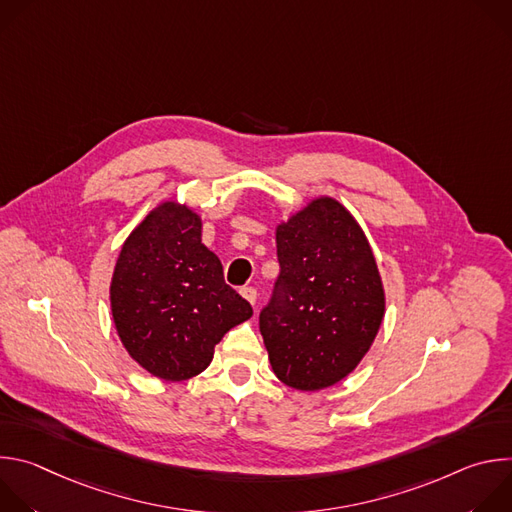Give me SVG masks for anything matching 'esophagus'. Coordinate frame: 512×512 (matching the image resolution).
Segmentation results:
<instances>
[{
    "label": "esophagus",
    "mask_w": 512,
    "mask_h": 512,
    "mask_svg": "<svg viewBox=\"0 0 512 512\" xmlns=\"http://www.w3.org/2000/svg\"><path fill=\"white\" fill-rule=\"evenodd\" d=\"M239 294H241L251 306H255V302H257V289H255V287H241Z\"/></svg>",
    "instance_id": "obj_1"
}]
</instances>
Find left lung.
Segmentation results:
<instances>
[{"mask_svg": "<svg viewBox=\"0 0 512 512\" xmlns=\"http://www.w3.org/2000/svg\"><path fill=\"white\" fill-rule=\"evenodd\" d=\"M279 277L259 316L275 377L320 391L348 377L385 318L377 259L352 212L316 196L275 227Z\"/></svg>", "mask_w": 512, "mask_h": 512, "instance_id": "1", "label": "left lung"}]
</instances>
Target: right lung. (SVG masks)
<instances>
[{"mask_svg": "<svg viewBox=\"0 0 512 512\" xmlns=\"http://www.w3.org/2000/svg\"><path fill=\"white\" fill-rule=\"evenodd\" d=\"M109 302L127 354L170 383L200 375L221 338L253 316L202 243L200 214L174 198L158 202L125 239Z\"/></svg>", "mask_w": 512, "mask_h": 512, "instance_id": "right-lung-1", "label": "right lung"}]
</instances>
